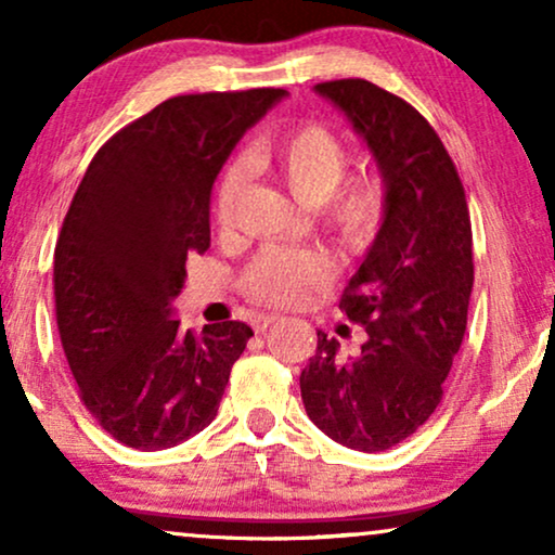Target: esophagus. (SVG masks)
<instances>
[{"instance_id":"1","label":"esophagus","mask_w":555,"mask_h":555,"mask_svg":"<svg viewBox=\"0 0 555 555\" xmlns=\"http://www.w3.org/2000/svg\"><path fill=\"white\" fill-rule=\"evenodd\" d=\"M275 321H278V315H270V313L268 315H257L253 321V328H255V333H264Z\"/></svg>"}]
</instances>
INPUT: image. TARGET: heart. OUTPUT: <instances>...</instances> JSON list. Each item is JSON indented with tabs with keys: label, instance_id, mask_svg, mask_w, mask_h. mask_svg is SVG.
Instances as JSON below:
<instances>
[{
	"label": "heart",
	"instance_id": "heart-1",
	"mask_svg": "<svg viewBox=\"0 0 555 555\" xmlns=\"http://www.w3.org/2000/svg\"><path fill=\"white\" fill-rule=\"evenodd\" d=\"M253 162L278 177L300 202L313 204L321 227L346 255H363L382 237L389 219V186L378 171L346 177V141L323 124H300L262 141ZM245 164H224L215 184V222L222 232L240 217L245 192ZM333 260L315 247H268L247 264L242 291L262 306H298L310 287L328 283Z\"/></svg>",
	"mask_w": 555,
	"mask_h": 555
}]
</instances>
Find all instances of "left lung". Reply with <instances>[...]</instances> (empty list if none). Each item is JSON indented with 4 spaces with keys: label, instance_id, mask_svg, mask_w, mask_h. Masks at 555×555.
Here are the masks:
<instances>
[{
    "label": "left lung",
    "instance_id": "8db88e82",
    "mask_svg": "<svg viewBox=\"0 0 555 555\" xmlns=\"http://www.w3.org/2000/svg\"><path fill=\"white\" fill-rule=\"evenodd\" d=\"M315 90L346 113L374 154L389 186V219L340 298L369 338L344 361L338 340L318 331L300 397L333 442L384 452L442 401L467 328L473 224L457 166L414 105L361 78Z\"/></svg>",
    "mask_w": 555,
    "mask_h": 555
}]
</instances>
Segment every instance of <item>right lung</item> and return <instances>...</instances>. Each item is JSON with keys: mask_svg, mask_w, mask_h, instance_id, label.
Listing matches in <instances>:
<instances>
[{"mask_svg": "<svg viewBox=\"0 0 555 555\" xmlns=\"http://www.w3.org/2000/svg\"><path fill=\"white\" fill-rule=\"evenodd\" d=\"M280 88L177 95L98 149L55 245V318L80 401L120 444L169 450L217 416L253 328L181 331L171 300L209 249L219 169Z\"/></svg>", "mask_w": 555, "mask_h": 555, "instance_id": "add662e5", "label": "right lung"}]
</instances>
